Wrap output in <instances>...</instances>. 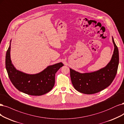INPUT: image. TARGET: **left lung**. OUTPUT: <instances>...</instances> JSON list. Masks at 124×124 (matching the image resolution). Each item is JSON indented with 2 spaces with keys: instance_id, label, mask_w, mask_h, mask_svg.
Segmentation results:
<instances>
[{
  "instance_id": "left-lung-1",
  "label": "left lung",
  "mask_w": 124,
  "mask_h": 124,
  "mask_svg": "<svg viewBox=\"0 0 124 124\" xmlns=\"http://www.w3.org/2000/svg\"><path fill=\"white\" fill-rule=\"evenodd\" d=\"M114 46L110 62L105 67L91 73H80L70 69L72 84L78 92L91 94L101 91L110 86L116 76L119 63L118 50L112 37Z\"/></svg>"
}]
</instances>
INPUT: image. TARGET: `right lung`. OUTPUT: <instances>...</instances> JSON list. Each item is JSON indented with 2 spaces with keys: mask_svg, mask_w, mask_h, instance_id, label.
I'll return each instance as SVG.
<instances>
[{
  "mask_svg": "<svg viewBox=\"0 0 124 124\" xmlns=\"http://www.w3.org/2000/svg\"><path fill=\"white\" fill-rule=\"evenodd\" d=\"M10 50L11 43L6 53V68L11 82L17 89L34 96L44 95L52 89L55 73L63 66L62 62L49 66L39 73L28 74L16 69L11 60Z\"/></svg>",
  "mask_w": 124,
  "mask_h": 124,
  "instance_id": "1",
  "label": "right lung"
}]
</instances>
